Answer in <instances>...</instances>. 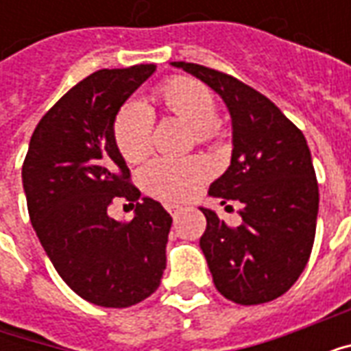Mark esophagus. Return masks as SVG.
Segmentation results:
<instances>
[{
    "mask_svg": "<svg viewBox=\"0 0 351 351\" xmlns=\"http://www.w3.org/2000/svg\"><path fill=\"white\" fill-rule=\"evenodd\" d=\"M167 210L171 213V216H173V218H176V216H178V213H180L182 208H180L178 205H167Z\"/></svg>",
    "mask_w": 351,
    "mask_h": 351,
    "instance_id": "obj_1",
    "label": "esophagus"
}]
</instances>
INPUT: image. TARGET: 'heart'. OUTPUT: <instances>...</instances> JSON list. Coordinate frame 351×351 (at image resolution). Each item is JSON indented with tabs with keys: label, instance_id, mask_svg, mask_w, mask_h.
Wrapping results in <instances>:
<instances>
[{
	"label": "heart",
	"instance_id": "1",
	"mask_svg": "<svg viewBox=\"0 0 351 351\" xmlns=\"http://www.w3.org/2000/svg\"><path fill=\"white\" fill-rule=\"evenodd\" d=\"M160 99L171 114L180 118L190 128L197 141L205 143L218 135L216 123V99L203 82L195 79H171L160 90ZM152 114L141 101H128L118 108L112 122V137L123 160L135 163L150 150ZM208 173L205 161L197 158L188 160H154L143 173L141 180L152 195L167 201L190 197Z\"/></svg>",
	"mask_w": 351,
	"mask_h": 351
}]
</instances>
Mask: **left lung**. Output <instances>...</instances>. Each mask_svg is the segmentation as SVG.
I'll return each instance as SVG.
<instances>
[{
    "label": "left lung",
    "mask_w": 351,
    "mask_h": 351,
    "mask_svg": "<svg viewBox=\"0 0 351 351\" xmlns=\"http://www.w3.org/2000/svg\"><path fill=\"white\" fill-rule=\"evenodd\" d=\"M218 93L231 116L233 152L228 171L210 184L221 205H243V226L228 228L210 208L199 246L214 286L237 304L284 295L308 263L316 235V173L306 138L271 99L205 65L171 62Z\"/></svg>",
    "instance_id": "8db88e82"
}]
</instances>
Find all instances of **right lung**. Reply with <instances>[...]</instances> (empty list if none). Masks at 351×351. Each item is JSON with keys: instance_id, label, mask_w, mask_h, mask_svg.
Here are the masks:
<instances>
[{"instance_id": "obj_1", "label": "right lung", "mask_w": 351, "mask_h": 351, "mask_svg": "<svg viewBox=\"0 0 351 351\" xmlns=\"http://www.w3.org/2000/svg\"><path fill=\"white\" fill-rule=\"evenodd\" d=\"M156 65L101 69L73 86L37 123L22 184L39 243L75 293L105 308H125L158 289L167 265L173 218L130 182L112 122ZM123 198L136 208L125 224L106 214Z\"/></svg>"}]
</instances>
